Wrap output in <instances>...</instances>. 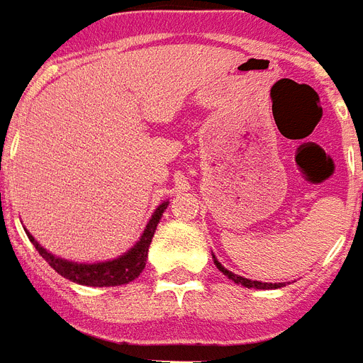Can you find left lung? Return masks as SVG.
I'll return each mask as SVG.
<instances>
[{
    "mask_svg": "<svg viewBox=\"0 0 363 363\" xmlns=\"http://www.w3.org/2000/svg\"><path fill=\"white\" fill-rule=\"evenodd\" d=\"M214 264H216V268L222 272L223 275H228L231 281H235L237 285H243V287H255V289H277V287H283V283H260V281H250V279H245L241 275H235L231 274L230 269H225L222 264L218 262L216 258H214Z\"/></svg>",
    "mask_w": 363,
    "mask_h": 363,
    "instance_id": "1",
    "label": "left lung"
}]
</instances>
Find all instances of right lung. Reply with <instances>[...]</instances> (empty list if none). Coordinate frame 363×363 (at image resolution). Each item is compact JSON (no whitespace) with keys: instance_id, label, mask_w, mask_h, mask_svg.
<instances>
[{"instance_id":"obj_1","label":"right lung","mask_w":363,"mask_h":363,"mask_svg":"<svg viewBox=\"0 0 363 363\" xmlns=\"http://www.w3.org/2000/svg\"><path fill=\"white\" fill-rule=\"evenodd\" d=\"M168 203H162L155 211L152 218L147 223L143 235L138 241V245L130 249L124 256H120L116 260H108V262H99V264H76L57 258L51 252L40 247L34 237L30 235L26 231V235L32 241V245L36 247V250L42 255L45 262L55 269L57 274H61L62 277H67L70 281L80 283V285H89V287H114V285H124V283L133 281L138 275L143 272L147 262V252H149V245L152 241L155 230H157V223L162 218V212L166 211Z\"/></svg>"}]
</instances>
